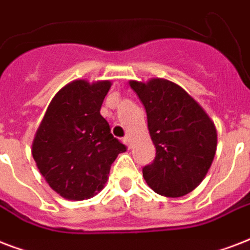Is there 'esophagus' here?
Here are the masks:
<instances>
[{"label": "esophagus", "mask_w": 250, "mask_h": 250, "mask_svg": "<svg viewBox=\"0 0 250 250\" xmlns=\"http://www.w3.org/2000/svg\"><path fill=\"white\" fill-rule=\"evenodd\" d=\"M122 141H123V143H125V144L127 145V146H129V137L128 136L123 137V139H122Z\"/></svg>", "instance_id": "34e87169"}]
</instances>
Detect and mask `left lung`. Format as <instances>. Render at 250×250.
I'll use <instances>...</instances> for the list:
<instances>
[{
	"label": "left lung",
	"mask_w": 250,
	"mask_h": 250,
	"mask_svg": "<svg viewBox=\"0 0 250 250\" xmlns=\"http://www.w3.org/2000/svg\"><path fill=\"white\" fill-rule=\"evenodd\" d=\"M146 111L156 157L143 176L156 193L182 197L205 178L217 149V129L201 106L172 82H131Z\"/></svg>",
	"instance_id": "left-lung-1"
}]
</instances>
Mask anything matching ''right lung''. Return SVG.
Instances as JSON below:
<instances>
[{
	"mask_svg": "<svg viewBox=\"0 0 250 250\" xmlns=\"http://www.w3.org/2000/svg\"><path fill=\"white\" fill-rule=\"evenodd\" d=\"M110 85L85 80L67 84L37 129L33 160L49 186L67 200H85L101 189L117 156L125 150L100 114Z\"/></svg>",
	"mask_w": 250,
	"mask_h": 250,
	"instance_id": "right-lung-1",
	"label": "right lung"
}]
</instances>
